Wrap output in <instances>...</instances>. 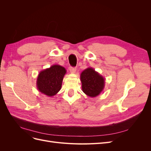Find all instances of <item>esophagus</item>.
<instances>
[{"mask_svg":"<svg viewBox=\"0 0 151 151\" xmlns=\"http://www.w3.org/2000/svg\"><path fill=\"white\" fill-rule=\"evenodd\" d=\"M69 70H70V72H71V73H73V74H75V73L76 72V68H75V67H70L69 68Z\"/></svg>","mask_w":151,"mask_h":151,"instance_id":"obj_1","label":"esophagus"}]
</instances>
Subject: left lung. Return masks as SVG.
I'll return each instance as SVG.
<instances>
[{
	"instance_id": "1",
	"label": "left lung",
	"mask_w": 151,
	"mask_h": 151,
	"mask_svg": "<svg viewBox=\"0 0 151 151\" xmlns=\"http://www.w3.org/2000/svg\"><path fill=\"white\" fill-rule=\"evenodd\" d=\"M80 79L82 90L91 98L98 96L104 88L105 79L92 67L87 68L82 72Z\"/></svg>"
}]
</instances>
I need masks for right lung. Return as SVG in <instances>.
I'll use <instances>...</instances> for the list:
<instances>
[{
	"instance_id": "1",
	"label": "right lung",
	"mask_w": 151,
	"mask_h": 151,
	"mask_svg": "<svg viewBox=\"0 0 151 151\" xmlns=\"http://www.w3.org/2000/svg\"><path fill=\"white\" fill-rule=\"evenodd\" d=\"M66 72L64 67L57 64L40 71L36 80L38 90L47 96H53L61 89Z\"/></svg>"
}]
</instances>
